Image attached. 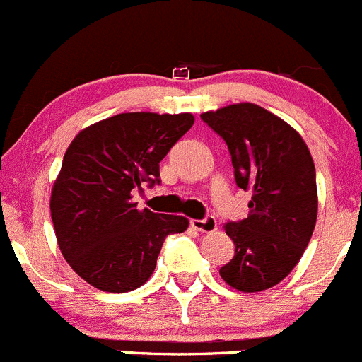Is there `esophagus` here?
I'll return each instance as SVG.
<instances>
[{
    "label": "esophagus",
    "mask_w": 362,
    "mask_h": 362,
    "mask_svg": "<svg viewBox=\"0 0 362 362\" xmlns=\"http://www.w3.org/2000/svg\"><path fill=\"white\" fill-rule=\"evenodd\" d=\"M189 225H192L195 230L204 232V234H211V232H214L218 228L216 220H214L213 216H207L204 218V220H192L189 221Z\"/></svg>",
    "instance_id": "34e87169"
}]
</instances>
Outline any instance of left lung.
I'll return each instance as SVG.
<instances>
[{
  "label": "left lung",
  "mask_w": 362,
  "mask_h": 362,
  "mask_svg": "<svg viewBox=\"0 0 362 362\" xmlns=\"http://www.w3.org/2000/svg\"><path fill=\"white\" fill-rule=\"evenodd\" d=\"M228 146L239 188L252 192L248 218L225 223L235 252L220 269L228 287L262 292L298 266L317 223L313 158L288 123L257 103L200 114Z\"/></svg>",
  "instance_id": "8db88e82"
}]
</instances>
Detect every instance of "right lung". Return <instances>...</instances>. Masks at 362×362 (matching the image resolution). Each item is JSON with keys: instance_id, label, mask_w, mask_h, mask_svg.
<instances>
[{"instance_id": "1", "label": "right lung", "mask_w": 362, "mask_h": 362, "mask_svg": "<svg viewBox=\"0 0 362 362\" xmlns=\"http://www.w3.org/2000/svg\"><path fill=\"white\" fill-rule=\"evenodd\" d=\"M193 114L123 112L75 135L52 185L51 216L71 269L103 292L144 285L169 234L188 218L139 209L134 189L160 182V162L192 128Z\"/></svg>"}]
</instances>
